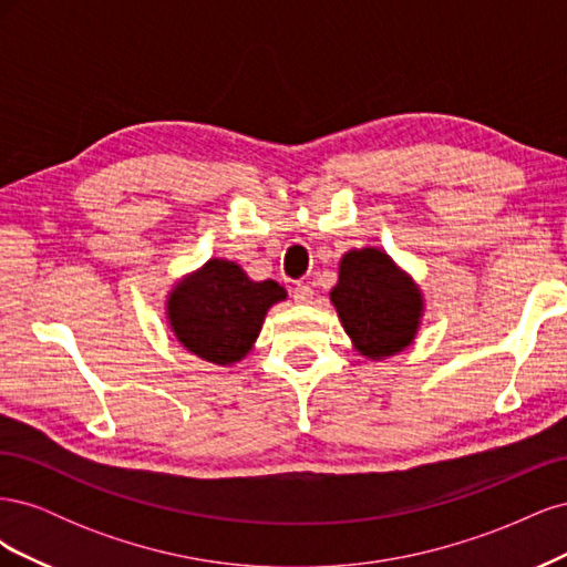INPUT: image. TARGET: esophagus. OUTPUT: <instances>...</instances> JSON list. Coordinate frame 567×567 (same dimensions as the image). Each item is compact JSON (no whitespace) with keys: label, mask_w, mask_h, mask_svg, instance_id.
Wrapping results in <instances>:
<instances>
[{"label":"esophagus","mask_w":567,"mask_h":567,"mask_svg":"<svg viewBox=\"0 0 567 567\" xmlns=\"http://www.w3.org/2000/svg\"><path fill=\"white\" fill-rule=\"evenodd\" d=\"M312 296H315V290H312L310 286L298 284V286L293 288V300H296L298 305H307V302L312 300Z\"/></svg>","instance_id":"1"}]
</instances>
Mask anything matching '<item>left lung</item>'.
Returning a JSON list of instances; mask_svg holds the SVG:
<instances>
[{"mask_svg":"<svg viewBox=\"0 0 567 567\" xmlns=\"http://www.w3.org/2000/svg\"><path fill=\"white\" fill-rule=\"evenodd\" d=\"M329 298L352 348L371 362L404 352L425 315L421 286L375 246L352 248L340 257L338 284Z\"/></svg>","mask_w":567,"mask_h":567,"instance_id":"obj_1","label":"left lung"}]
</instances>
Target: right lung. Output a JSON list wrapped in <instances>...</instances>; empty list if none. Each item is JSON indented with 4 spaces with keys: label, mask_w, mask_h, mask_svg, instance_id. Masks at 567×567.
<instances>
[{
    "label": "right lung",
    "mask_w": 567,
    "mask_h": 567,
    "mask_svg": "<svg viewBox=\"0 0 567 567\" xmlns=\"http://www.w3.org/2000/svg\"><path fill=\"white\" fill-rule=\"evenodd\" d=\"M286 298L274 279L255 281L234 260L210 257L167 290L165 319L186 352L234 367L252 350L267 312Z\"/></svg>",
    "instance_id": "1"
}]
</instances>
